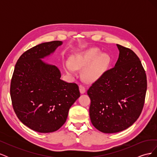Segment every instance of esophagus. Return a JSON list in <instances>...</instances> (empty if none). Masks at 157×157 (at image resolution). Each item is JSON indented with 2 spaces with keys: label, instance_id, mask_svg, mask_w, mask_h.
Instances as JSON below:
<instances>
[{
  "label": "esophagus",
  "instance_id": "esophagus-1",
  "mask_svg": "<svg viewBox=\"0 0 157 157\" xmlns=\"http://www.w3.org/2000/svg\"><path fill=\"white\" fill-rule=\"evenodd\" d=\"M79 90H80V94H84L85 92H86V88L82 85H79Z\"/></svg>",
  "mask_w": 157,
  "mask_h": 157
}]
</instances>
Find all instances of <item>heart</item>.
<instances>
[{"mask_svg": "<svg viewBox=\"0 0 157 157\" xmlns=\"http://www.w3.org/2000/svg\"><path fill=\"white\" fill-rule=\"evenodd\" d=\"M111 57L101 54L98 48H92L80 52L71 57L70 61L64 63L66 73L75 75L77 69L84 68L82 77L87 82H95L100 78L111 64Z\"/></svg>", "mask_w": 157, "mask_h": 157, "instance_id": "obj_1", "label": "heart"}]
</instances>
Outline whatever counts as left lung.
I'll list each match as a JSON object with an SVG mask.
<instances>
[{
	"mask_svg": "<svg viewBox=\"0 0 157 157\" xmlns=\"http://www.w3.org/2000/svg\"><path fill=\"white\" fill-rule=\"evenodd\" d=\"M119 56L109 69L88 89L89 113L93 126L113 134L129 128L143 109L147 77L141 61L132 50L117 44Z\"/></svg>",
	"mask_w": 157,
	"mask_h": 157,
	"instance_id": "obj_1",
	"label": "left lung"
}]
</instances>
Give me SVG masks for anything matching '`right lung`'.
Here are the masks:
<instances>
[{"label":"right lung","instance_id":"1","mask_svg":"<svg viewBox=\"0 0 157 157\" xmlns=\"http://www.w3.org/2000/svg\"><path fill=\"white\" fill-rule=\"evenodd\" d=\"M62 44L59 40L44 42L27 50L18 59L12 75L13 110L23 124L40 133L59 129L80 97L77 84L61 80L59 69L42 60Z\"/></svg>","mask_w":157,"mask_h":157}]
</instances>
